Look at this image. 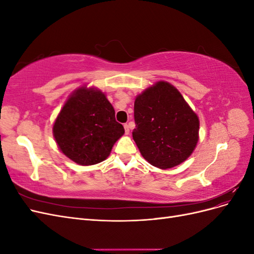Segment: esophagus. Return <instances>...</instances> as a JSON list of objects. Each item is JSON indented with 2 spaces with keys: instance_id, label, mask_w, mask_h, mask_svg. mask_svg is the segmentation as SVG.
Here are the masks:
<instances>
[{
  "instance_id": "34e87169",
  "label": "esophagus",
  "mask_w": 254,
  "mask_h": 254,
  "mask_svg": "<svg viewBox=\"0 0 254 254\" xmlns=\"http://www.w3.org/2000/svg\"><path fill=\"white\" fill-rule=\"evenodd\" d=\"M124 128H125V133L126 134H129V126L127 124L124 125Z\"/></svg>"
}]
</instances>
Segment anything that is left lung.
<instances>
[{
    "mask_svg": "<svg viewBox=\"0 0 254 254\" xmlns=\"http://www.w3.org/2000/svg\"><path fill=\"white\" fill-rule=\"evenodd\" d=\"M132 137L147 162L168 170L184 162L199 140V119L182 94L167 81H158L134 101Z\"/></svg>",
    "mask_w": 254,
    "mask_h": 254,
    "instance_id": "left-lung-1",
    "label": "left lung"
}]
</instances>
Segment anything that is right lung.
<instances>
[{"instance_id":"add662e5","label":"right lung","mask_w":254,"mask_h":254,"mask_svg":"<svg viewBox=\"0 0 254 254\" xmlns=\"http://www.w3.org/2000/svg\"><path fill=\"white\" fill-rule=\"evenodd\" d=\"M124 133L106 94L87 86L79 87L68 96L53 125V135L60 151L82 166L103 162Z\"/></svg>"}]
</instances>
